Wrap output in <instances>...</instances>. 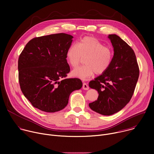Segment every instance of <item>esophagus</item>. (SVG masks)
<instances>
[{"mask_svg":"<svg viewBox=\"0 0 154 154\" xmlns=\"http://www.w3.org/2000/svg\"><path fill=\"white\" fill-rule=\"evenodd\" d=\"M83 89L85 90H89V86L87 85V83H83Z\"/></svg>","mask_w":154,"mask_h":154,"instance_id":"esophagus-1","label":"esophagus"}]
</instances>
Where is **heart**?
I'll return each mask as SVG.
<instances>
[{"label":"heart","mask_w":154,"mask_h":154,"mask_svg":"<svg viewBox=\"0 0 154 154\" xmlns=\"http://www.w3.org/2000/svg\"><path fill=\"white\" fill-rule=\"evenodd\" d=\"M85 57L86 64L72 71L74 77L85 80L94 73L102 74L110 66L113 57L111 48L104 46L103 43L94 37L85 36L76 45H71L66 51V59L71 67L79 65L82 57Z\"/></svg>","instance_id":"1"}]
</instances>
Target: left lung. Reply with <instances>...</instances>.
<instances>
[{"instance_id":"left-lung-1","label":"left lung","mask_w":154,"mask_h":154,"mask_svg":"<svg viewBox=\"0 0 154 154\" xmlns=\"http://www.w3.org/2000/svg\"><path fill=\"white\" fill-rule=\"evenodd\" d=\"M108 38L114 49L110 66L89 83L99 93L97 100L89 103L90 108L106 116L119 112L130 102L140 75L132 48L116 35H109Z\"/></svg>"}]
</instances>
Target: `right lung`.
Wrapping results in <instances>:
<instances>
[{
	"label": "right lung",
	"mask_w": 154,
	"mask_h": 154,
	"mask_svg": "<svg viewBox=\"0 0 154 154\" xmlns=\"http://www.w3.org/2000/svg\"><path fill=\"white\" fill-rule=\"evenodd\" d=\"M72 38L63 33L36 37L28 42L19 55L20 90L41 111H60L68 105L70 94L82 86L80 79L66 78L70 72L66 51Z\"/></svg>",
	"instance_id": "1"
}]
</instances>
